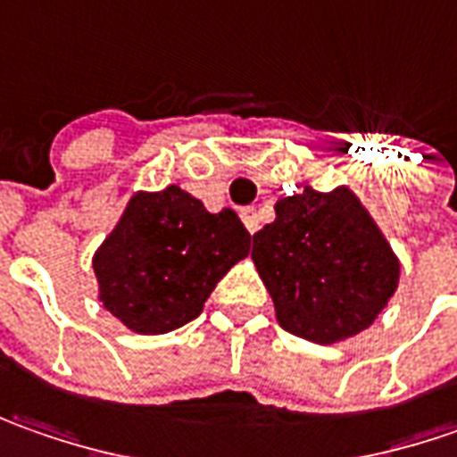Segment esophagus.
Here are the masks:
<instances>
[{"instance_id": "1", "label": "esophagus", "mask_w": 457, "mask_h": 457, "mask_svg": "<svg viewBox=\"0 0 457 457\" xmlns=\"http://www.w3.org/2000/svg\"><path fill=\"white\" fill-rule=\"evenodd\" d=\"M240 217H243L245 228H247V232L253 235V232H258L260 222H258V214H255V210H243L240 212Z\"/></svg>"}]
</instances>
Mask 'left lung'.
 <instances>
[{"mask_svg": "<svg viewBox=\"0 0 457 457\" xmlns=\"http://www.w3.org/2000/svg\"><path fill=\"white\" fill-rule=\"evenodd\" d=\"M253 260L278 323L316 344L364 331L400 283V260L346 187L278 199L276 222L253 235Z\"/></svg>", "mask_w": 457, "mask_h": 457, "instance_id": "8db88e82", "label": "left lung"}]
</instances>
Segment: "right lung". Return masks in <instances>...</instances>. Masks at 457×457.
Returning a JSON list of instances; mask_svg holds the SVG:
<instances>
[{"instance_id": "add662e5", "label": "right lung", "mask_w": 457, "mask_h": 457, "mask_svg": "<svg viewBox=\"0 0 457 457\" xmlns=\"http://www.w3.org/2000/svg\"><path fill=\"white\" fill-rule=\"evenodd\" d=\"M250 253L232 210L207 212L179 187L136 195L93 258L103 306L136 334L197 319L214 286Z\"/></svg>"}]
</instances>
